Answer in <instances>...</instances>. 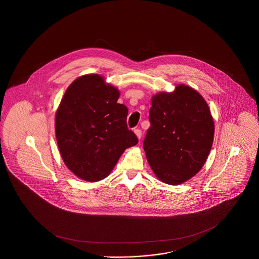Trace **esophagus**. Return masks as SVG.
<instances>
[{
	"label": "esophagus",
	"mask_w": 259,
	"mask_h": 259,
	"mask_svg": "<svg viewBox=\"0 0 259 259\" xmlns=\"http://www.w3.org/2000/svg\"><path fill=\"white\" fill-rule=\"evenodd\" d=\"M135 134H136V136H137V138L139 139V140H141V130H140V129H136L135 131Z\"/></svg>",
	"instance_id": "esophagus-1"
}]
</instances>
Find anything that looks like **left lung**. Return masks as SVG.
I'll return each instance as SVG.
<instances>
[{"mask_svg": "<svg viewBox=\"0 0 259 259\" xmlns=\"http://www.w3.org/2000/svg\"><path fill=\"white\" fill-rule=\"evenodd\" d=\"M151 126L143 148L151 169L166 184L180 185L196 176L212 148L214 123L203 97L179 84L153 96Z\"/></svg>", "mask_w": 259, "mask_h": 259, "instance_id": "left-lung-1", "label": "left lung"}]
</instances>
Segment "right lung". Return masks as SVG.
<instances>
[{"label": "right lung", "instance_id": "1", "mask_svg": "<svg viewBox=\"0 0 259 259\" xmlns=\"http://www.w3.org/2000/svg\"><path fill=\"white\" fill-rule=\"evenodd\" d=\"M119 91L98 74L76 78L66 89L55 117L58 147L64 164L82 181L108 177L122 153L138 143L128 129V109Z\"/></svg>", "mask_w": 259, "mask_h": 259}]
</instances>
